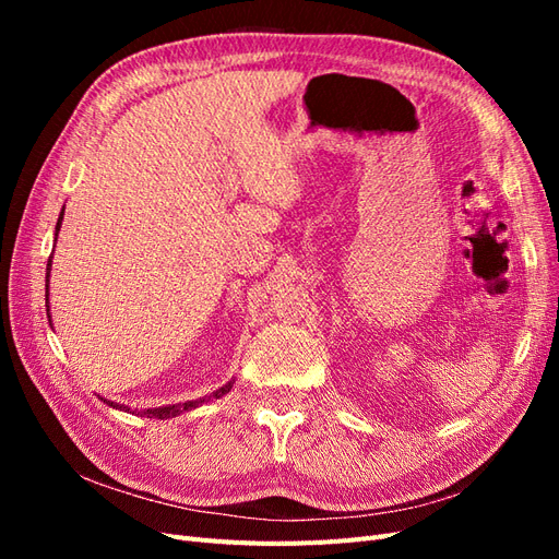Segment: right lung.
<instances>
[{"label": "right lung", "instance_id": "obj_1", "mask_svg": "<svg viewBox=\"0 0 559 559\" xmlns=\"http://www.w3.org/2000/svg\"><path fill=\"white\" fill-rule=\"evenodd\" d=\"M62 214H64V210L60 212V216H58V224H56V242H58V233H60V226H62ZM50 265H53V253H50V259H48V267H46V314L50 317V306H48V277H50ZM50 321V319H48ZM53 326V324H50ZM233 382H235V378L230 380V382H226L224 386H218L216 392H212L210 396H202V399H195V401H183V403H173V405H160V408H144V411H140V408H130V405H123V403H114V401H107V399H103L107 405H111V408H116V411H123V413H132V415H140V417H156V419H170V417H177V415H183V413H189V411H193V408H198L200 403H205L207 399H222L224 394H228L230 389H233Z\"/></svg>", "mask_w": 559, "mask_h": 559}]
</instances>
